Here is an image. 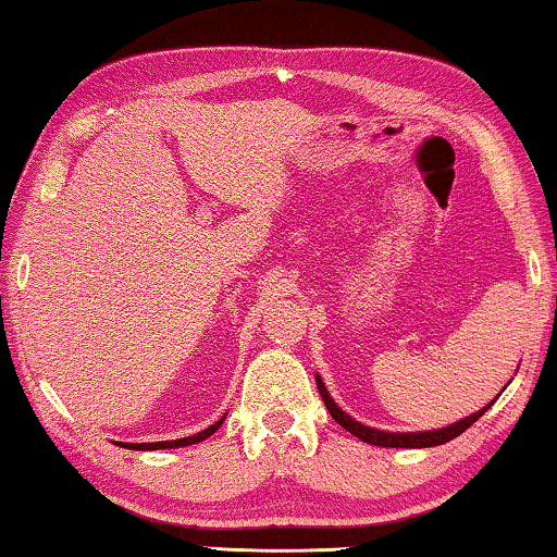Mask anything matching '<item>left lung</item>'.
<instances>
[{"instance_id": "left-lung-1", "label": "left lung", "mask_w": 557, "mask_h": 557, "mask_svg": "<svg viewBox=\"0 0 557 557\" xmlns=\"http://www.w3.org/2000/svg\"><path fill=\"white\" fill-rule=\"evenodd\" d=\"M317 389H320V394H322V401H324V406L326 409H330V413H332V419L339 423V426H344L349 431V434H355L357 438H361V441H367V444H374V446H389V448H429V446H438V444H446V441H451V438H456L458 434H463L466 429L471 426V423H475L479 421L485 411L491 409V404L488 406H483L481 411H475V413H471V417H466V419H461V421H456V423H451V426H446V429H438V431H423V434H389V431H376V429H369V426H364V423H359V421H355L351 417H347V413H344L337 404L332 401V396L326 394V389H324V382L320 376H317Z\"/></svg>"}]
</instances>
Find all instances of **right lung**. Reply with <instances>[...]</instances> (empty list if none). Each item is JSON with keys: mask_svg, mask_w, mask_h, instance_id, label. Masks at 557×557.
I'll use <instances>...</instances> for the list:
<instances>
[{"mask_svg": "<svg viewBox=\"0 0 557 557\" xmlns=\"http://www.w3.org/2000/svg\"><path fill=\"white\" fill-rule=\"evenodd\" d=\"M225 419V417H223ZM223 419L215 421L213 426H208L206 431H200L196 436H188V438H175V441H153V444H119V446H126V448H134V451H156V448H178V446H190V444H198V441H206L210 434H215L220 429V423Z\"/></svg>", "mask_w": 557, "mask_h": 557, "instance_id": "add662e5", "label": "right lung"}]
</instances>
